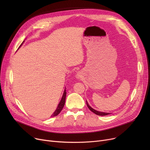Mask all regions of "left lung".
<instances>
[{
	"label": "left lung",
	"instance_id": "1",
	"mask_svg": "<svg viewBox=\"0 0 150 150\" xmlns=\"http://www.w3.org/2000/svg\"><path fill=\"white\" fill-rule=\"evenodd\" d=\"M86 104H87V106H88V108L91 110V111H92V112H93L94 114H97V115H109V114H110L109 113H106V112H99V111H96V110H95V109H93V108H92L89 105V104L88 103V102L86 101Z\"/></svg>",
	"mask_w": 150,
	"mask_h": 150
}]
</instances>
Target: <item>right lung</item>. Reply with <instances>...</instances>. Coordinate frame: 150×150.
Wrapping results in <instances>:
<instances>
[{"mask_svg":"<svg viewBox=\"0 0 150 150\" xmlns=\"http://www.w3.org/2000/svg\"><path fill=\"white\" fill-rule=\"evenodd\" d=\"M23 42H24V41H23ZM23 42H22V43H23ZM22 44L19 46V47L22 45ZM66 97V89H65L64 91V93H63V96H62V98H61V101H60V102H59V105H58V107H57V109L55 110V111L53 112V114L51 116L52 117L58 115L61 112V110L62 109V108H63V107H64V104H65Z\"/></svg>","mask_w":150,"mask_h":150,"instance_id":"add662e5","label":"right lung"}]
</instances>
